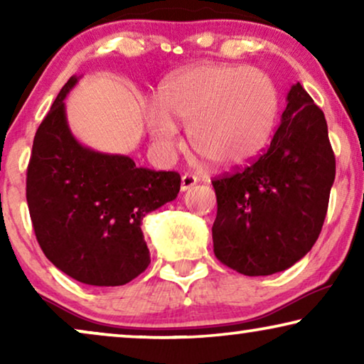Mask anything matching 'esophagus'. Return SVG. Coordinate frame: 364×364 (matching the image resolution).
<instances>
[{"instance_id": "obj_1", "label": "esophagus", "mask_w": 364, "mask_h": 364, "mask_svg": "<svg viewBox=\"0 0 364 364\" xmlns=\"http://www.w3.org/2000/svg\"><path fill=\"white\" fill-rule=\"evenodd\" d=\"M197 183V177L191 176V173H186V176H182V181H181V191L186 192L188 188L193 187Z\"/></svg>"}]
</instances>
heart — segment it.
<instances>
[{"label":"heart","instance_id":"heart-1","mask_svg":"<svg viewBox=\"0 0 364 364\" xmlns=\"http://www.w3.org/2000/svg\"><path fill=\"white\" fill-rule=\"evenodd\" d=\"M280 94L260 69L237 64H200L162 82L159 104L147 111V129L162 157L181 146L173 119L188 126L196 151L220 168L252 162L275 131Z\"/></svg>","mask_w":364,"mask_h":364}]
</instances>
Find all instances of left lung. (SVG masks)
Here are the masks:
<instances>
[{"mask_svg": "<svg viewBox=\"0 0 364 364\" xmlns=\"http://www.w3.org/2000/svg\"><path fill=\"white\" fill-rule=\"evenodd\" d=\"M287 101L270 147L250 166L212 181L213 253L247 277L287 270L311 250L335 182L325 114L300 82Z\"/></svg>", "mask_w": 364, "mask_h": 364, "instance_id": "left-lung-1", "label": "left lung"}]
</instances>
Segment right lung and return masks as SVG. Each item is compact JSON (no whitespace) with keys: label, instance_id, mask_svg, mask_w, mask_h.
<instances>
[{"label":"right lung","instance_id":"obj_1","mask_svg":"<svg viewBox=\"0 0 364 364\" xmlns=\"http://www.w3.org/2000/svg\"><path fill=\"white\" fill-rule=\"evenodd\" d=\"M76 82L73 76L64 84L34 136L26 172L29 215L54 267L86 285H126L151 263L144 217L177 197L181 176L81 146L64 107Z\"/></svg>","mask_w":364,"mask_h":364}]
</instances>
